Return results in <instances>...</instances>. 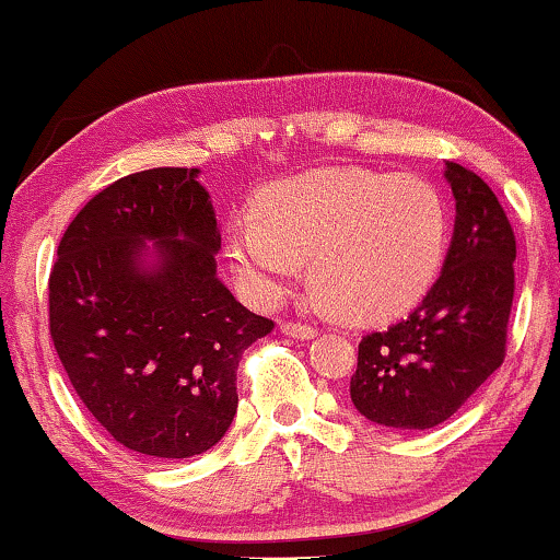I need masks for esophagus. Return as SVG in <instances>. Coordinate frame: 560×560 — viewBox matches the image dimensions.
Instances as JSON below:
<instances>
[{"label": "esophagus", "instance_id": "1", "mask_svg": "<svg viewBox=\"0 0 560 560\" xmlns=\"http://www.w3.org/2000/svg\"><path fill=\"white\" fill-rule=\"evenodd\" d=\"M280 329H282V334H288V337H293V339H311V337H316L314 326L301 324V322H285V324L280 326Z\"/></svg>", "mask_w": 560, "mask_h": 560}]
</instances>
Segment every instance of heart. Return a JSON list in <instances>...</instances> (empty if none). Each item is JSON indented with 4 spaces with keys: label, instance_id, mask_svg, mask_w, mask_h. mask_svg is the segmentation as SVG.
I'll list each match as a JSON object with an SVG mask.
<instances>
[{
    "label": "heart",
    "instance_id": "obj_1",
    "mask_svg": "<svg viewBox=\"0 0 560 560\" xmlns=\"http://www.w3.org/2000/svg\"><path fill=\"white\" fill-rule=\"evenodd\" d=\"M447 208L417 174L314 170L275 185L262 215L229 229V259L257 303H278L314 259L318 295L347 318H383L411 306L438 278Z\"/></svg>",
    "mask_w": 560,
    "mask_h": 560
}]
</instances>
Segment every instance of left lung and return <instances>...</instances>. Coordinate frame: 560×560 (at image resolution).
Listing matches in <instances>:
<instances>
[{"label": "left lung", "instance_id": "left-lung-1", "mask_svg": "<svg viewBox=\"0 0 560 560\" xmlns=\"http://www.w3.org/2000/svg\"><path fill=\"white\" fill-rule=\"evenodd\" d=\"M455 229L424 301L386 331L362 337L350 381L354 409L390 430L453 417L504 362L514 298V231L478 174L445 162Z\"/></svg>", "mask_w": 560, "mask_h": 560}]
</instances>
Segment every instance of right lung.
<instances>
[{"mask_svg": "<svg viewBox=\"0 0 560 560\" xmlns=\"http://www.w3.org/2000/svg\"><path fill=\"white\" fill-rule=\"evenodd\" d=\"M198 174L159 166L94 195L48 280L50 339L77 396L122 447L170 460L221 442L238 360L275 329L218 280L221 231Z\"/></svg>", "mask_w": 560, "mask_h": 560, "instance_id": "obj_1", "label": "right lung"}]
</instances>
